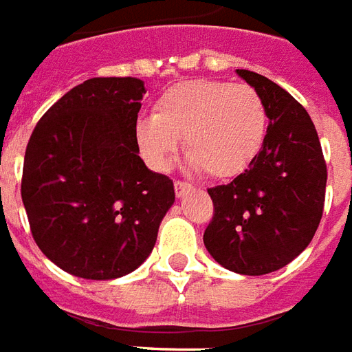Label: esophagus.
<instances>
[{"mask_svg":"<svg viewBox=\"0 0 352 352\" xmlns=\"http://www.w3.org/2000/svg\"><path fill=\"white\" fill-rule=\"evenodd\" d=\"M189 189H193L191 184H187V182H174V191H176V197H184V195L189 191Z\"/></svg>","mask_w":352,"mask_h":352,"instance_id":"1","label":"esophagus"}]
</instances>
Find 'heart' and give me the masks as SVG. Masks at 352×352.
<instances>
[{
	"label": "heart",
	"instance_id": "b5f03b06",
	"mask_svg": "<svg viewBox=\"0 0 352 352\" xmlns=\"http://www.w3.org/2000/svg\"><path fill=\"white\" fill-rule=\"evenodd\" d=\"M268 114L263 97L248 84L199 78L174 84L155 102V114L135 123L138 150L148 165L165 170L184 137L195 170L217 179L245 173L264 146Z\"/></svg>",
	"mask_w": 352,
	"mask_h": 352
}]
</instances>
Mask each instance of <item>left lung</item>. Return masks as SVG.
<instances>
[{
	"mask_svg": "<svg viewBox=\"0 0 352 352\" xmlns=\"http://www.w3.org/2000/svg\"><path fill=\"white\" fill-rule=\"evenodd\" d=\"M236 73L263 97L270 125L253 165L208 189L214 217L204 245L227 270L263 276L311 242L324 208L327 161L311 118L289 91L253 71Z\"/></svg>",
	"mask_w": 352,
	"mask_h": 352,
	"instance_id": "1",
	"label": "left lung"
}]
</instances>
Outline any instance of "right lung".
I'll return each instance as SVG.
<instances>
[{
	"label": "right lung",
	"mask_w": 352,
	"mask_h": 352,
	"mask_svg": "<svg viewBox=\"0 0 352 352\" xmlns=\"http://www.w3.org/2000/svg\"><path fill=\"white\" fill-rule=\"evenodd\" d=\"M144 94L140 78H89L54 102L30 137L20 187L30 229L73 276L116 279L137 270L173 206V179L138 155Z\"/></svg>",
	"instance_id": "add662e5"
}]
</instances>
